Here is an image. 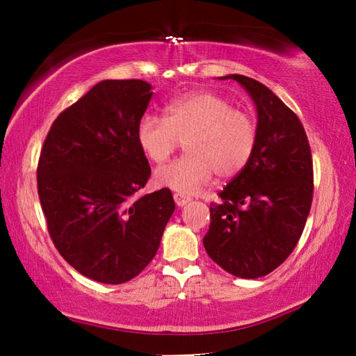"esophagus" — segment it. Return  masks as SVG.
I'll return each mask as SVG.
<instances>
[{
	"instance_id": "1",
	"label": "esophagus",
	"mask_w": 356,
	"mask_h": 356,
	"mask_svg": "<svg viewBox=\"0 0 356 356\" xmlns=\"http://www.w3.org/2000/svg\"><path fill=\"white\" fill-rule=\"evenodd\" d=\"M174 197V202H176V205L177 207H184V205H186L188 202H190L191 199L188 197V195H185V194H180V193H176L172 195Z\"/></svg>"
}]
</instances>
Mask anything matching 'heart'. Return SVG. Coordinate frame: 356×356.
<instances>
[{
    "mask_svg": "<svg viewBox=\"0 0 356 356\" xmlns=\"http://www.w3.org/2000/svg\"><path fill=\"white\" fill-rule=\"evenodd\" d=\"M165 118L143 115L136 140L148 161L162 163L185 140L186 154L154 172L159 185L193 194L218 177L237 176L251 161L257 124L251 113L209 90L186 93L165 105Z\"/></svg>",
    "mask_w": 356,
    "mask_h": 356,
    "instance_id": "b5f03b06",
    "label": "heart"
}]
</instances>
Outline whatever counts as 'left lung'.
I'll return each instance as SVG.
<instances>
[{"instance_id": "8db88e82", "label": "left lung", "mask_w": 356, "mask_h": 356, "mask_svg": "<svg viewBox=\"0 0 356 356\" xmlns=\"http://www.w3.org/2000/svg\"><path fill=\"white\" fill-rule=\"evenodd\" d=\"M251 95L259 113L251 161L211 203L208 255L240 278L277 269L303 234L314 195L311 147L298 116L261 82L229 74Z\"/></svg>"}]
</instances>
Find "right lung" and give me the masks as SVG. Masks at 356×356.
I'll use <instances>...</instances> for the list:
<instances>
[{
    "mask_svg": "<svg viewBox=\"0 0 356 356\" xmlns=\"http://www.w3.org/2000/svg\"><path fill=\"white\" fill-rule=\"evenodd\" d=\"M151 96L145 81H102L55 119L41 149L38 195L53 245L95 282L139 275L176 208L168 188L136 195L151 174L136 140Z\"/></svg>",
    "mask_w": 356,
    "mask_h": 356,
    "instance_id": "obj_1",
    "label": "right lung"
}]
</instances>
